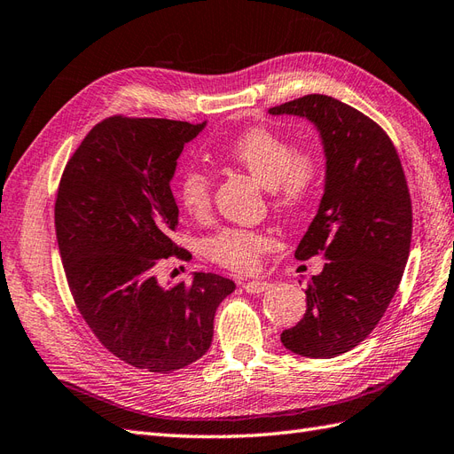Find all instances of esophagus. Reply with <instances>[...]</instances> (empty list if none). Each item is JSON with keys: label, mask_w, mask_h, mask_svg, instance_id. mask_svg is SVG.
I'll use <instances>...</instances> for the list:
<instances>
[{"label": "esophagus", "mask_w": 454, "mask_h": 454, "mask_svg": "<svg viewBox=\"0 0 454 454\" xmlns=\"http://www.w3.org/2000/svg\"><path fill=\"white\" fill-rule=\"evenodd\" d=\"M270 286H271V283H268V281L254 279V281L245 283V291L250 293V294H260V293H263V291H268Z\"/></svg>", "instance_id": "34e87169"}]
</instances>
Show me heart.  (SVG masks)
I'll return each instance as SVG.
<instances>
[{"label":"heart","instance_id":"heart-1","mask_svg":"<svg viewBox=\"0 0 454 454\" xmlns=\"http://www.w3.org/2000/svg\"><path fill=\"white\" fill-rule=\"evenodd\" d=\"M227 158L248 171L270 191L278 212H293L310 196L316 183V160L294 152L291 140L265 127H252L229 142ZM179 200L194 217H206L212 206V176L200 165H189L179 179ZM271 248V239L252 229H223L207 242L217 263L237 271L258 270Z\"/></svg>","mask_w":454,"mask_h":454}]
</instances>
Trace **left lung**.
<instances>
[{"label":"left lung","instance_id":"obj_1","mask_svg":"<svg viewBox=\"0 0 454 454\" xmlns=\"http://www.w3.org/2000/svg\"><path fill=\"white\" fill-rule=\"evenodd\" d=\"M314 123L325 152L317 214L296 247V260H327L306 286V314L285 329L294 355L335 358L380 324L411 254L412 202L387 132L339 99L310 94L270 109Z\"/></svg>","mask_w":454,"mask_h":454}]
</instances>
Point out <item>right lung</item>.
I'll list each match as a JSON object with an SVG mask.
<instances>
[{
  "mask_svg": "<svg viewBox=\"0 0 454 454\" xmlns=\"http://www.w3.org/2000/svg\"><path fill=\"white\" fill-rule=\"evenodd\" d=\"M204 123L109 117L65 165L55 235L74 304L102 345L138 370L169 373L202 358L217 306L235 283L192 273L165 286L156 265L173 245L176 160Z\"/></svg>",
  "mask_w": 454,
  "mask_h": 454,
  "instance_id": "right-lung-1",
  "label": "right lung"
}]
</instances>
